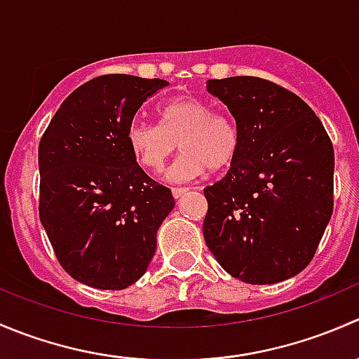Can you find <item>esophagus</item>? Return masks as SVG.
I'll use <instances>...</instances> for the list:
<instances>
[{"label":"esophagus","instance_id":"esophagus-1","mask_svg":"<svg viewBox=\"0 0 359 359\" xmlns=\"http://www.w3.org/2000/svg\"><path fill=\"white\" fill-rule=\"evenodd\" d=\"M187 187H172V194H173V198H182L184 194L187 193Z\"/></svg>","mask_w":359,"mask_h":359}]
</instances>
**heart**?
I'll return each mask as SVG.
<instances>
[{"label": "heart", "instance_id": "1", "mask_svg": "<svg viewBox=\"0 0 359 359\" xmlns=\"http://www.w3.org/2000/svg\"><path fill=\"white\" fill-rule=\"evenodd\" d=\"M159 125L133 121L126 142L133 158L147 172H159L173 151L184 153L168 170L175 182L196 179L206 170L227 168L240 153L241 133L233 116L213 111L198 97H177L158 109Z\"/></svg>", "mask_w": 359, "mask_h": 359}]
</instances>
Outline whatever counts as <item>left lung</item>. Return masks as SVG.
<instances>
[{
	"label": "left lung",
	"instance_id": "obj_1",
	"mask_svg": "<svg viewBox=\"0 0 359 359\" xmlns=\"http://www.w3.org/2000/svg\"><path fill=\"white\" fill-rule=\"evenodd\" d=\"M236 119L241 147L205 187L203 236L220 266L250 285L299 274L334 212V146L299 95L255 76L206 85Z\"/></svg>",
	"mask_w": 359,
	"mask_h": 359
}]
</instances>
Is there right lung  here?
Here are the masks:
<instances>
[{
	"mask_svg": "<svg viewBox=\"0 0 359 359\" xmlns=\"http://www.w3.org/2000/svg\"><path fill=\"white\" fill-rule=\"evenodd\" d=\"M165 79L104 74L67 97L38 147L39 220L71 278L100 290L135 283L175 206L139 166L126 132Z\"/></svg>",
	"mask_w": 359,
	"mask_h": 359,
	"instance_id": "obj_1",
	"label": "right lung"
}]
</instances>
